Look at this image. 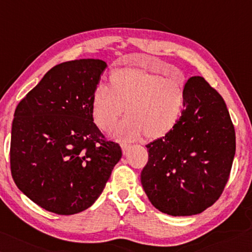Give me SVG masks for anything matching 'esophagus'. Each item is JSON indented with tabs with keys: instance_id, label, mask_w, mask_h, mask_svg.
Wrapping results in <instances>:
<instances>
[{
	"instance_id": "esophagus-1",
	"label": "esophagus",
	"mask_w": 252,
	"mask_h": 252,
	"mask_svg": "<svg viewBox=\"0 0 252 252\" xmlns=\"http://www.w3.org/2000/svg\"><path fill=\"white\" fill-rule=\"evenodd\" d=\"M121 146H122V151H123L124 154H126L127 152H128V149L130 148V145L127 144V143H122Z\"/></svg>"
}]
</instances>
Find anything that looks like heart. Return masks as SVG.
<instances>
[{
  "label": "heart",
  "mask_w": 252,
  "mask_h": 252,
  "mask_svg": "<svg viewBox=\"0 0 252 252\" xmlns=\"http://www.w3.org/2000/svg\"><path fill=\"white\" fill-rule=\"evenodd\" d=\"M186 85L184 76L164 77L143 67L116 69L109 76V88L98 85L93 93V118L108 131L126 108L128 116L118 126L117 138L133 140L144 133L149 139L164 137L186 108Z\"/></svg>",
  "instance_id": "obj_1"
}]
</instances>
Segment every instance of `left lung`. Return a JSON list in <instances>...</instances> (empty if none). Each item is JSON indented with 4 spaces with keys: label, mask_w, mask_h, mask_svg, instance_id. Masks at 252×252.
<instances>
[{
    "label": "left lung",
    "mask_w": 252,
    "mask_h": 252,
    "mask_svg": "<svg viewBox=\"0 0 252 252\" xmlns=\"http://www.w3.org/2000/svg\"><path fill=\"white\" fill-rule=\"evenodd\" d=\"M146 147L140 180L152 205L170 216L202 213L221 196L236 153L235 127L223 98L205 78L190 77L180 121Z\"/></svg>",
    "instance_id": "left-lung-1"
}]
</instances>
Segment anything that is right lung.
I'll list each match as a JSON object with an SVG mask.
<instances>
[{"mask_svg": "<svg viewBox=\"0 0 252 252\" xmlns=\"http://www.w3.org/2000/svg\"><path fill=\"white\" fill-rule=\"evenodd\" d=\"M107 64L61 63L22 99L12 124L10 161L17 188L43 209L74 215L94 204L122 157L95 125L92 97Z\"/></svg>", "mask_w": 252, "mask_h": 252, "instance_id": "obj_1", "label": "right lung"}]
</instances>
